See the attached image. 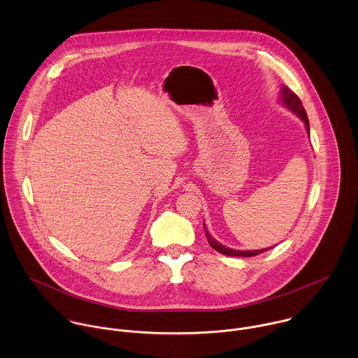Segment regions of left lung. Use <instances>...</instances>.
<instances>
[{"label": "left lung", "instance_id": "8db88e82", "mask_svg": "<svg viewBox=\"0 0 358 358\" xmlns=\"http://www.w3.org/2000/svg\"><path fill=\"white\" fill-rule=\"evenodd\" d=\"M280 101H282L286 107H289L294 114H297V115L304 121L306 128H307V131L310 132L308 117H307V113H306V110H304V107H303V103H301V100L299 99V96H297L292 89H289L287 86H282V90H280ZM203 229H205V233H206V238H208L209 245H210L213 250H216L217 252H220V254H223V255H227V257H244V258H245V257H255V255H258V254H262V252H265V251L273 248V247H269V248L254 250V251L231 250V248H227V247L222 245L219 241H216V240L209 234V231L206 230L205 223H203Z\"/></svg>", "mask_w": 358, "mask_h": 358}]
</instances>
